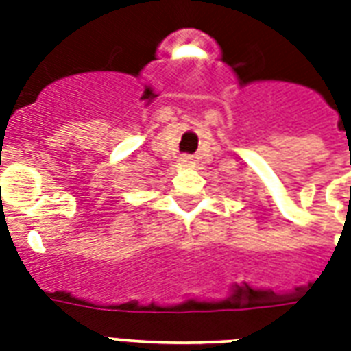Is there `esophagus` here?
Returning a JSON list of instances; mask_svg holds the SVG:
<instances>
[{
    "label": "esophagus",
    "mask_w": 351,
    "mask_h": 351,
    "mask_svg": "<svg viewBox=\"0 0 351 351\" xmlns=\"http://www.w3.org/2000/svg\"><path fill=\"white\" fill-rule=\"evenodd\" d=\"M180 162L184 165H193V158L189 156V154H184V156L180 158Z\"/></svg>",
    "instance_id": "esophagus-1"
}]
</instances>
